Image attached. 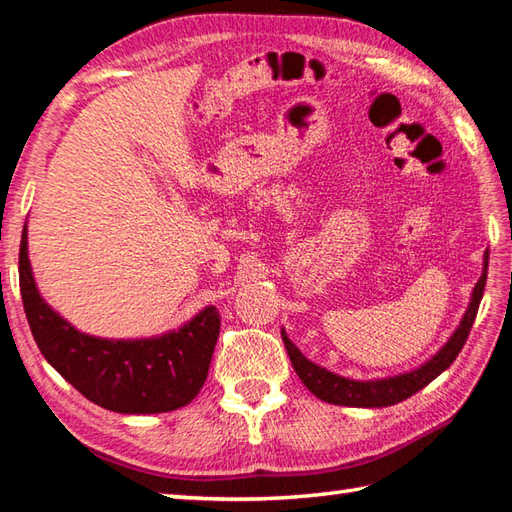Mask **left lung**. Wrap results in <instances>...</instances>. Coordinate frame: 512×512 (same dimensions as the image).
I'll list each match as a JSON object with an SVG mask.
<instances>
[{
    "mask_svg": "<svg viewBox=\"0 0 512 512\" xmlns=\"http://www.w3.org/2000/svg\"><path fill=\"white\" fill-rule=\"evenodd\" d=\"M486 271H488V249L484 254V271L478 280V285H475V289H473L469 309H467V313H464L460 326L456 328V333L451 335L449 342L420 368L399 374V377H388V379H377V381H352L346 377H339V374L317 366V363L306 359L298 350V346H295L287 337V333L282 331V342H285V348L289 352L293 370L298 372L302 383L317 396V399L333 403V405L388 407V405L410 399L412 394L423 390L427 383L434 381L440 372H445L460 355L462 346L467 344V337L471 333V326L475 322V315H478L480 300L484 295Z\"/></svg>",
    "mask_w": 512,
    "mask_h": 512,
    "instance_id": "obj_1",
    "label": "left lung"
}]
</instances>
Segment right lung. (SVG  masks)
<instances>
[{
    "instance_id": "right-lung-1",
    "label": "right lung",
    "mask_w": 512,
    "mask_h": 512,
    "mask_svg": "<svg viewBox=\"0 0 512 512\" xmlns=\"http://www.w3.org/2000/svg\"><path fill=\"white\" fill-rule=\"evenodd\" d=\"M19 289L41 355L85 399L120 414H160L188 405L206 383L221 315L206 306L179 331L151 339H100L76 331L34 285L26 225L19 245Z\"/></svg>"
}]
</instances>
